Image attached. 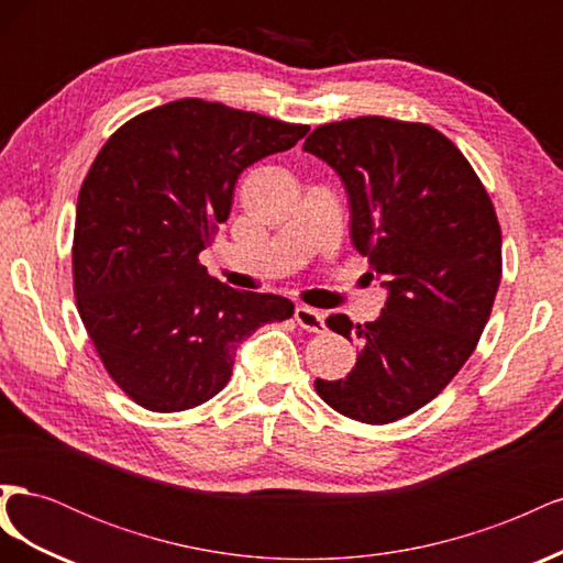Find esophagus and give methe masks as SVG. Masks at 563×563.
I'll return each mask as SVG.
<instances>
[{
  "mask_svg": "<svg viewBox=\"0 0 563 563\" xmlns=\"http://www.w3.org/2000/svg\"><path fill=\"white\" fill-rule=\"evenodd\" d=\"M323 319H327V314L314 310V308H308V305H300V308H296V321H298V327H302L305 331H312V333L323 331L327 329Z\"/></svg>",
  "mask_w": 563,
  "mask_h": 563,
  "instance_id": "esophagus-1",
  "label": "esophagus"
}]
</instances>
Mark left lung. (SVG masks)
Masks as SVG:
<instances>
[{"mask_svg": "<svg viewBox=\"0 0 563 563\" xmlns=\"http://www.w3.org/2000/svg\"><path fill=\"white\" fill-rule=\"evenodd\" d=\"M302 150L335 168L350 236L387 277L376 321L331 314L360 356L343 380H314L333 411L366 424L416 413L470 360L503 277V234L484 183L444 133L391 117L317 126Z\"/></svg>", "mask_w": 563, "mask_h": 563, "instance_id": "8db88e82", "label": "left lung"}]
</instances>
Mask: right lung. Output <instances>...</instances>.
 I'll return each instance as SVG.
<instances>
[{
  "label": "right lung",
  "instance_id": "1",
  "mask_svg": "<svg viewBox=\"0 0 563 563\" xmlns=\"http://www.w3.org/2000/svg\"><path fill=\"white\" fill-rule=\"evenodd\" d=\"M308 131L180 98L135 114L100 147L77 199L75 300L108 376L147 411L209 401L232 376L236 345L294 317L288 298L211 277L199 253L228 220L244 168Z\"/></svg>",
  "mask_w": 563,
  "mask_h": 563
}]
</instances>
